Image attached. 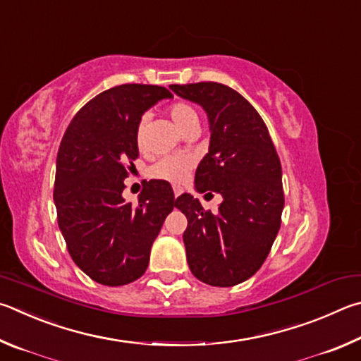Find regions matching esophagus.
Masks as SVG:
<instances>
[{
    "mask_svg": "<svg viewBox=\"0 0 361 361\" xmlns=\"http://www.w3.org/2000/svg\"><path fill=\"white\" fill-rule=\"evenodd\" d=\"M173 190H174V197L177 198V197H180V195H182V192H184V188H182V187H179V185H176V187L173 188Z\"/></svg>",
    "mask_w": 361,
    "mask_h": 361,
    "instance_id": "esophagus-1",
    "label": "esophagus"
}]
</instances>
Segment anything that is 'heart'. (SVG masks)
<instances>
[{
	"label": "heart",
	"instance_id": "b5f03b06",
	"mask_svg": "<svg viewBox=\"0 0 361 361\" xmlns=\"http://www.w3.org/2000/svg\"><path fill=\"white\" fill-rule=\"evenodd\" d=\"M169 117L173 118L174 125L180 131H184L188 126L193 123L200 122L198 112L195 111V107L187 104V103H173L168 107ZM147 117H141L136 128V142L139 147H142V128ZM193 158L185 154H177V155H166L161 157L160 160H157L152 166L149 168V176L152 179L157 180H164L169 182V184H180L187 179L188 173L193 168Z\"/></svg>",
	"mask_w": 361,
	"mask_h": 361
}]
</instances>
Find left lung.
I'll list each match as a JSON object with an SVG mask.
<instances>
[{"label":"left lung","instance_id":"obj_1","mask_svg":"<svg viewBox=\"0 0 361 361\" xmlns=\"http://www.w3.org/2000/svg\"><path fill=\"white\" fill-rule=\"evenodd\" d=\"M200 104L211 130L209 152L195 173L200 193L216 192L219 212L204 211L190 193L176 207L185 214L184 244L193 276L212 287H233L254 276L281 228L282 168L260 114L243 94L217 82L169 85Z\"/></svg>","mask_w":361,"mask_h":361}]
</instances>
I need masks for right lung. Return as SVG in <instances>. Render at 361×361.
Segmentation results:
<instances>
[{
  "label": "right lung",
  "instance_id": "add662e5",
  "mask_svg": "<svg viewBox=\"0 0 361 361\" xmlns=\"http://www.w3.org/2000/svg\"><path fill=\"white\" fill-rule=\"evenodd\" d=\"M171 97L158 85L112 87L75 114L60 142L54 187L60 231L74 263L103 286H126L145 273L152 244L176 207L164 180L145 182L136 204L122 197L139 157V120Z\"/></svg>",
  "mask_w": 361,
  "mask_h": 361
}]
</instances>
